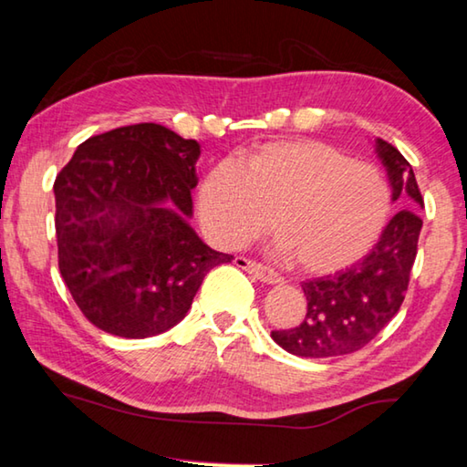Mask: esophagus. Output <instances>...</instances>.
<instances>
[{
    "mask_svg": "<svg viewBox=\"0 0 467 467\" xmlns=\"http://www.w3.org/2000/svg\"><path fill=\"white\" fill-rule=\"evenodd\" d=\"M236 265L243 267V270H247L249 274L255 275L257 280L267 282V284H275V282H282V275L278 272H274L272 267H267L264 264L255 262V259H247V257H236L234 259Z\"/></svg>",
    "mask_w": 467,
    "mask_h": 467,
    "instance_id": "1",
    "label": "esophagus"
}]
</instances>
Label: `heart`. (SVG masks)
I'll return each mask as SVG.
<instances>
[{
    "label": "heart",
    "instance_id": "heart-1",
    "mask_svg": "<svg viewBox=\"0 0 467 467\" xmlns=\"http://www.w3.org/2000/svg\"><path fill=\"white\" fill-rule=\"evenodd\" d=\"M203 231L220 247H239L272 224L292 264L334 274L375 247L391 214L381 169L321 140H275L239 164L212 167L197 189Z\"/></svg>",
    "mask_w": 467,
    "mask_h": 467
}]
</instances>
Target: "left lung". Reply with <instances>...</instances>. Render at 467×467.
<instances>
[{
  "label": "left lung",
  "mask_w": 467,
  "mask_h": 467,
  "mask_svg": "<svg viewBox=\"0 0 467 467\" xmlns=\"http://www.w3.org/2000/svg\"><path fill=\"white\" fill-rule=\"evenodd\" d=\"M377 154L387 169L393 200L404 210L389 220L362 262L336 275L303 282L305 319L296 327L272 331L274 342L296 357L331 358L360 350L398 315L406 298L422 228L418 210L424 200L398 148L379 138Z\"/></svg>",
  "instance_id": "left-lung-1"
}]
</instances>
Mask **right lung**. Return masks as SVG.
<instances>
[{
  "mask_svg": "<svg viewBox=\"0 0 467 467\" xmlns=\"http://www.w3.org/2000/svg\"><path fill=\"white\" fill-rule=\"evenodd\" d=\"M200 144L158 123L125 125L78 146L55 179L59 272L92 326L121 337L185 317L212 267L187 218Z\"/></svg>",
  "mask_w": 467,
  "mask_h": 467,
  "instance_id": "right-lung-1",
  "label": "right lung"
}]
</instances>
